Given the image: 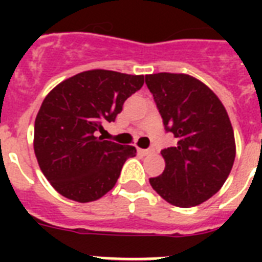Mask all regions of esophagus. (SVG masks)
I'll return each mask as SVG.
<instances>
[{
	"instance_id": "obj_1",
	"label": "esophagus",
	"mask_w": 262,
	"mask_h": 262,
	"mask_svg": "<svg viewBox=\"0 0 262 262\" xmlns=\"http://www.w3.org/2000/svg\"><path fill=\"white\" fill-rule=\"evenodd\" d=\"M141 92H143L144 96H148V95H149V92H148V90H143V91H141Z\"/></svg>"
}]
</instances>
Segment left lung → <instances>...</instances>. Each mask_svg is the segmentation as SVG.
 <instances>
[{
	"mask_svg": "<svg viewBox=\"0 0 262 262\" xmlns=\"http://www.w3.org/2000/svg\"><path fill=\"white\" fill-rule=\"evenodd\" d=\"M144 76L91 69L63 80L39 108L34 151L43 175L59 194L77 203L110 191L136 148L103 127L114 122Z\"/></svg>",
	"mask_w": 262,
	"mask_h": 262,
	"instance_id": "8db88e82",
	"label": "left lung"
}]
</instances>
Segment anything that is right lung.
Returning <instances> with one entry per match:
<instances>
[{"instance_id": "add662e5", "label": "right lung", "mask_w": 262, "mask_h": 262, "mask_svg": "<svg viewBox=\"0 0 262 262\" xmlns=\"http://www.w3.org/2000/svg\"><path fill=\"white\" fill-rule=\"evenodd\" d=\"M175 143L160 152L164 171L152 189L175 207L190 208L217 193L235 159V139L223 103L189 75L158 73L145 80Z\"/></svg>"}]
</instances>
